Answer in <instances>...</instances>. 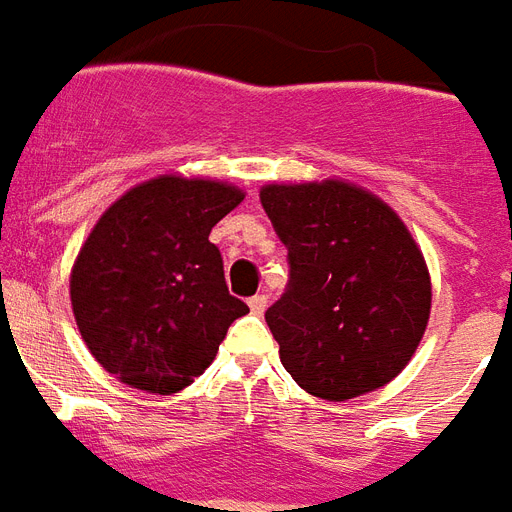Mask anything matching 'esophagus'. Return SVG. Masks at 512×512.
<instances>
[{"instance_id":"1","label":"esophagus","mask_w":512,"mask_h":512,"mask_svg":"<svg viewBox=\"0 0 512 512\" xmlns=\"http://www.w3.org/2000/svg\"><path fill=\"white\" fill-rule=\"evenodd\" d=\"M249 307H252L255 315H263L265 307H268V294H255V297L249 299Z\"/></svg>"}]
</instances>
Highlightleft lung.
Wrapping results in <instances>:
<instances>
[{
    "mask_svg": "<svg viewBox=\"0 0 512 512\" xmlns=\"http://www.w3.org/2000/svg\"><path fill=\"white\" fill-rule=\"evenodd\" d=\"M286 247L289 284L265 321L305 392L344 402L413 357L431 310L421 249L392 207L342 181L260 191Z\"/></svg>",
    "mask_w": 512,
    "mask_h": 512,
    "instance_id": "obj_1",
    "label": "left lung"
}]
</instances>
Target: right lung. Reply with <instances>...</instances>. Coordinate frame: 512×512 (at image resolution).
<instances>
[{
  "mask_svg": "<svg viewBox=\"0 0 512 512\" xmlns=\"http://www.w3.org/2000/svg\"><path fill=\"white\" fill-rule=\"evenodd\" d=\"M244 194L220 181L162 176L126 191L78 252L70 302L83 342L120 381L170 394L215 360L249 313L228 294L210 231Z\"/></svg>",
  "mask_w": 512,
  "mask_h": 512,
  "instance_id": "add662e5",
  "label": "right lung"
}]
</instances>
